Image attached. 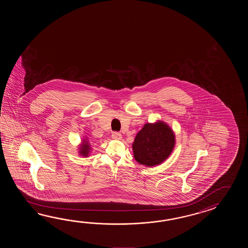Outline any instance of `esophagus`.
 <instances>
[{
  "label": "esophagus",
  "instance_id": "34e87169",
  "mask_svg": "<svg viewBox=\"0 0 248 248\" xmlns=\"http://www.w3.org/2000/svg\"><path fill=\"white\" fill-rule=\"evenodd\" d=\"M111 137H112L113 139L120 140V139H122V136L121 133H118V132H113V133H112V135H111Z\"/></svg>",
  "mask_w": 248,
  "mask_h": 248
}]
</instances>
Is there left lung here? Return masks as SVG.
Returning <instances> with one entry per match:
<instances>
[{
	"mask_svg": "<svg viewBox=\"0 0 248 248\" xmlns=\"http://www.w3.org/2000/svg\"><path fill=\"white\" fill-rule=\"evenodd\" d=\"M175 145L173 129L162 121L146 123L132 144L134 158L145 167H155L169 158Z\"/></svg>",
	"mask_w": 248,
	"mask_h": 248,
	"instance_id": "8db88e82",
	"label": "left lung"
}]
</instances>
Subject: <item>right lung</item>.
<instances>
[{
  "label": "right lung",
  "instance_id": "1",
  "mask_svg": "<svg viewBox=\"0 0 248 248\" xmlns=\"http://www.w3.org/2000/svg\"><path fill=\"white\" fill-rule=\"evenodd\" d=\"M78 150H79L78 153L80 156H82L84 158H88L90 156L92 148H91V144L87 137H85L84 139L82 140V142L79 144Z\"/></svg>",
  "mask_w": 248,
  "mask_h": 248
}]
</instances>
